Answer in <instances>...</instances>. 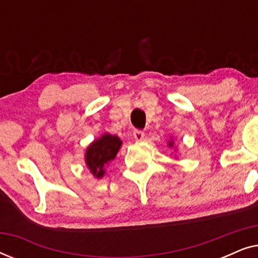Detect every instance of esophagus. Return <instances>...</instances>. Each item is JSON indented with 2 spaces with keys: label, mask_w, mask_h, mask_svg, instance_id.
Returning <instances> with one entry per match:
<instances>
[{
  "label": "esophagus",
  "mask_w": 258,
  "mask_h": 258,
  "mask_svg": "<svg viewBox=\"0 0 258 258\" xmlns=\"http://www.w3.org/2000/svg\"><path fill=\"white\" fill-rule=\"evenodd\" d=\"M134 139H135V141H137V142H141V141H143L144 139V133L141 132V130H135L133 134Z\"/></svg>",
  "instance_id": "obj_1"
}]
</instances>
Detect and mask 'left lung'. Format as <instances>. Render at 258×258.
<instances>
[{
    "mask_svg": "<svg viewBox=\"0 0 258 258\" xmlns=\"http://www.w3.org/2000/svg\"><path fill=\"white\" fill-rule=\"evenodd\" d=\"M174 144H175L174 139H170V140L168 141V147H169V148H174Z\"/></svg>",
    "mask_w": 258,
    "mask_h": 258,
    "instance_id": "left-lung-1",
    "label": "left lung"
}]
</instances>
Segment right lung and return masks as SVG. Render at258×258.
<instances>
[{
    "label": "right lung",
    "instance_id": "add662e5",
    "mask_svg": "<svg viewBox=\"0 0 258 258\" xmlns=\"http://www.w3.org/2000/svg\"><path fill=\"white\" fill-rule=\"evenodd\" d=\"M122 141L118 136L105 133L88 146L84 154V163L95 178L104 176L105 169L117 155Z\"/></svg>",
    "mask_w": 258,
    "mask_h": 258
}]
</instances>
